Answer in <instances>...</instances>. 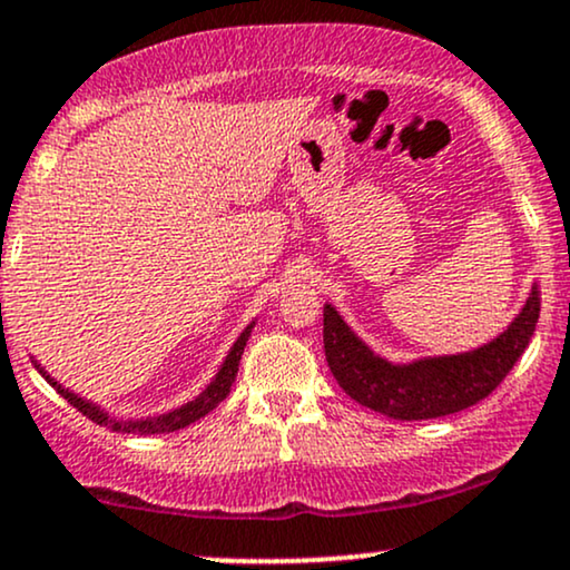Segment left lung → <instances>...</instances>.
Here are the masks:
<instances>
[{"label": "left lung", "mask_w": 570, "mask_h": 570, "mask_svg": "<svg viewBox=\"0 0 570 570\" xmlns=\"http://www.w3.org/2000/svg\"><path fill=\"white\" fill-rule=\"evenodd\" d=\"M541 297L533 284L525 305L499 337L453 356H426L394 364L377 356L343 322L335 305H324V351L332 375L351 399L394 421H429L482 402L531 343Z\"/></svg>", "instance_id": "left-lung-1"}]
</instances>
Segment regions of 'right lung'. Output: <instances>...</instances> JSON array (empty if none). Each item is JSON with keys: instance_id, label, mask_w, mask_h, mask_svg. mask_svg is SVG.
Segmentation results:
<instances>
[{"instance_id": "1", "label": "right lung", "mask_w": 570, "mask_h": 570, "mask_svg": "<svg viewBox=\"0 0 570 570\" xmlns=\"http://www.w3.org/2000/svg\"><path fill=\"white\" fill-rule=\"evenodd\" d=\"M254 330V322L246 326L244 332H240V337L235 340L230 353H227V358L222 362V367L217 375H214V381L206 385V389L200 391L198 396L193 399V402L181 404V407H176L171 412H163V415H153V417H128V421H122V417H115L109 415V412H104L98 404L88 402V399L71 394L69 389H63L61 383L53 381V377L48 375L39 364L35 362V367L42 372V377L48 381L53 389L61 394L63 399H69V404H75L77 410L82 412V415H88L90 421L98 423V426H107V429H115V431H126V434H141V436H149V434H168V431H179L189 426V423L200 421L203 415H208L222 399H227L230 394L233 383H235V375H238V364H240V356H244V348H246V340L252 335Z\"/></svg>"}]
</instances>
